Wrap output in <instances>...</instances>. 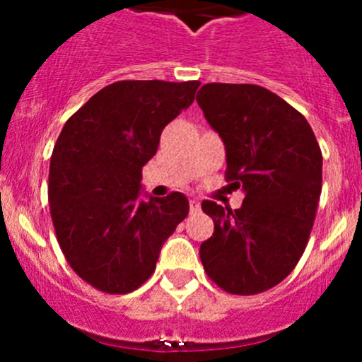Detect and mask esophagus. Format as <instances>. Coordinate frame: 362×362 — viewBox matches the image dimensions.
Instances as JSON below:
<instances>
[{
  "label": "esophagus",
  "mask_w": 362,
  "mask_h": 362,
  "mask_svg": "<svg viewBox=\"0 0 362 362\" xmlns=\"http://www.w3.org/2000/svg\"><path fill=\"white\" fill-rule=\"evenodd\" d=\"M201 210V203L197 199H190V212L197 214Z\"/></svg>",
  "instance_id": "esophagus-1"
}]
</instances>
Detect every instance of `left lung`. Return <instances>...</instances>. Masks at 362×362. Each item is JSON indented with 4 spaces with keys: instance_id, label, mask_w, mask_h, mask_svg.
Listing matches in <instances>:
<instances>
[{
    "instance_id": "1",
    "label": "left lung",
    "mask_w": 362,
    "mask_h": 362,
    "mask_svg": "<svg viewBox=\"0 0 362 362\" xmlns=\"http://www.w3.org/2000/svg\"><path fill=\"white\" fill-rule=\"evenodd\" d=\"M196 101L225 143L226 181L245 192L238 210L203 201L214 233L201 243V263L226 292H264L306 248L321 196V148L305 116L263 86L209 83Z\"/></svg>"
}]
</instances>
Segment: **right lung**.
<instances>
[{
    "mask_svg": "<svg viewBox=\"0 0 362 362\" xmlns=\"http://www.w3.org/2000/svg\"><path fill=\"white\" fill-rule=\"evenodd\" d=\"M199 81H117L65 123L50 158L49 203L57 241L81 279L107 293L139 288L165 241L188 216L181 192H143V166L163 129L187 110Z\"/></svg>",
    "mask_w": 362,
    "mask_h": 362,
    "instance_id": "right-lung-1",
    "label": "right lung"
}]
</instances>
